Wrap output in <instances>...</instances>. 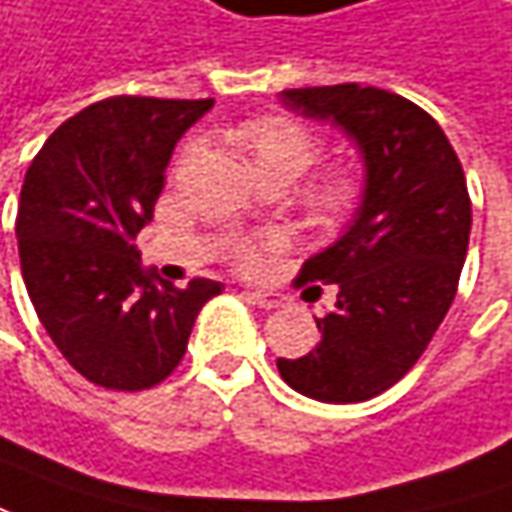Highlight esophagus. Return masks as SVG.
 <instances>
[{"label":"esophagus","instance_id":"obj_1","mask_svg":"<svg viewBox=\"0 0 512 512\" xmlns=\"http://www.w3.org/2000/svg\"><path fill=\"white\" fill-rule=\"evenodd\" d=\"M246 298H249V304H255L260 310H275V307H281V298L272 295V292H246Z\"/></svg>","mask_w":512,"mask_h":512}]
</instances>
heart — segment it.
Wrapping results in <instances>:
<instances>
[{"label": "heart", "instance_id": "obj_1", "mask_svg": "<svg viewBox=\"0 0 512 512\" xmlns=\"http://www.w3.org/2000/svg\"><path fill=\"white\" fill-rule=\"evenodd\" d=\"M237 147L249 156L257 179L266 176H289L292 182L313 165L318 153L316 136L284 115H266L246 121L234 130ZM353 182L347 176H327L310 188L307 205L318 223H336L342 220L353 205Z\"/></svg>", "mask_w": 512, "mask_h": 512}]
</instances>
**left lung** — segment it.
<instances>
[{
    "mask_svg": "<svg viewBox=\"0 0 512 512\" xmlns=\"http://www.w3.org/2000/svg\"><path fill=\"white\" fill-rule=\"evenodd\" d=\"M278 101L342 133L365 173L345 231L298 278L336 284L321 339L278 371L318 403H365L411 371L452 307L472 228L464 170L435 118L394 92L339 83Z\"/></svg>",
    "mask_w": 512,
    "mask_h": 512,
    "instance_id": "left-lung-1",
    "label": "left lung"
}]
</instances>
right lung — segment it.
Masks as SVG:
<instances>
[{
    "instance_id": "obj_1",
    "label": "right lung",
    "mask_w": 512,
    "mask_h": 512,
    "mask_svg": "<svg viewBox=\"0 0 512 512\" xmlns=\"http://www.w3.org/2000/svg\"><path fill=\"white\" fill-rule=\"evenodd\" d=\"M214 101L118 95L60 124L31 162L16 214L28 298L66 362L112 391L162 382L220 281L185 289L141 263L173 147Z\"/></svg>"
}]
</instances>
